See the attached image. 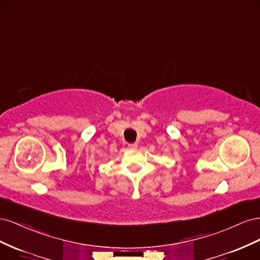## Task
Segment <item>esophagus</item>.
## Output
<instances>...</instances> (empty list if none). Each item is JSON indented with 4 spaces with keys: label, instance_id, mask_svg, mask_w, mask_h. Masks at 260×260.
Instances as JSON below:
<instances>
[{
    "label": "esophagus",
    "instance_id": "obj_1",
    "mask_svg": "<svg viewBox=\"0 0 260 260\" xmlns=\"http://www.w3.org/2000/svg\"><path fill=\"white\" fill-rule=\"evenodd\" d=\"M128 147L131 148V149H137L138 148V143H131V144H128Z\"/></svg>",
    "mask_w": 260,
    "mask_h": 260
}]
</instances>
